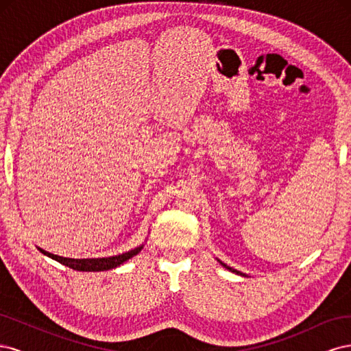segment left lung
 Instances as JSON below:
<instances>
[{
  "label": "left lung",
  "mask_w": 351,
  "mask_h": 351,
  "mask_svg": "<svg viewBox=\"0 0 351 351\" xmlns=\"http://www.w3.org/2000/svg\"><path fill=\"white\" fill-rule=\"evenodd\" d=\"M218 262L222 265V267H224L226 269H228V271H231V272H234V274H237V275H241V277H246V274H243V272H240V271H237V269H234V268H231V267H228V265H226L224 262H221L219 259H218Z\"/></svg>",
  "instance_id": "8db88e82"
}]
</instances>
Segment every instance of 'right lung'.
<instances>
[{"mask_svg": "<svg viewBox=\"0 0 351 351\" xmlns=\"http://www.w3.org/2000/svg\"><path fill=\"white\" fill-rule=\"evenodd\" d=\"M145 244H141V246H137L129 252L121 253V254H117V256H110V258H93V259H73V258H62L58 256V254H52L44 249L38 247V250L40 253H44L45 256L54 259L62 265H66V267L74 269V271H83V272H99V271H110L114 269L117 267H120L125 261H129L130 258L136 256L137 253H139L143 249Z\"/></svg>", "mask_w": 351, "mask_h": 351, "instance_id": "obj_1", "label": "right lung"}]
</instances>
